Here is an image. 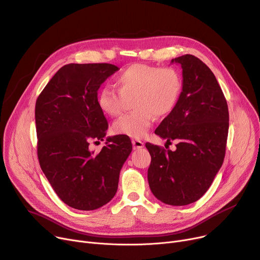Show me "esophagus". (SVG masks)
Segmentation results:
<instances>
[{
  "instance_id": "34e87169",
  "label": "esophagus",
  "mask_w": 260,
  "mask_h": 260,
  "mask_svg": "<svg viewBox=\"0 0 260 260\" xmlns=\"http://www.w3.org/2000/svg\"><path fill=\"white\" fill-rule=\"evenodd\" d=\"M132 145H133L134 150H139V149L143 148V142L141 140H138V139H133Z\"/></svg>"
}]
</instances>
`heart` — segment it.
Returning <instances> with one entry per match:
<instances>
[{
  "instance_id": "heart-1",
  "label": "heart",
  "mask_w": 260,
  "mask_h": 260,
  "mask_svg": "<svg viewBox=\"0 0 260 260\" xmlns=\"http://www.w3.org/2000/svg\"><path fill=\"white\" fill-rule=\"evenodd\" d=\"M118 90L104 86L97 95V104L102 112L117 117L122 111L124 98L132 95L133 111L114 121L112 130L132 138H141L151 128L155 114L165 117L177 107L183 80L172 67H157L133 64L115 77Z\"/></svg>"
}]
</instances>
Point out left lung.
<instances>
[{
  "mask_svg": "<svg viewBox=\"0 0 260 260\" xmlns=\"http://www.w3.org/2000/svg\"><path fill=\"white\" fill-rule=\"evenodd\" d=\"M171 63L183 69V90L175 110L155 133L177 142V150L146 143L152 161L148 181L152 193L170 206L195 203L212 185L225 157L228 106L211 69L198 57L185 54Z\"/></svg>",
  "mask_w": 260,
  "mask_h": 260,
  "instance_id": "8db88e82",
  "label": "left lung"
}]
</instances>
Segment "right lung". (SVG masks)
Returning a JSON list of instances; mask_svg holds the SVG:
<instances>
[{"label":"right lung","mask_w":260,"mask_h":260,"mask_svg":"<svg viewBox=\"0 0 260 260\" xmlns=\"http://www.w3.org/2000/svg\"><path fill=\"white\" fill-rule=\"evenodd\" d=\"M119 68L112 64H68L57 71L36 101L40 167L56 195L79 211L101 208L117 193L120 171L132 151L127 137H107L108 123L97 104L100 85Z\"/></svg>","instance_id":"1"}]
</instances>
